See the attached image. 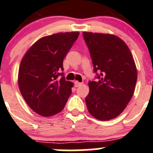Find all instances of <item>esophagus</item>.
<instances>
[{"label":"esophagus","mask_w":153,"mask_h":153,"mask_svg":"<svg viewBox=\"0 0 153 153\" xmlns=\"http://www.w3.org/2000/svg\"><path fill=\"white\" fill-rule=\"evenodd\" d=\"M74 85H75L76 87H78V86H79L80 85H82V83H79L78 81H75V82H74Z\"/></svg>","instance_id":"1"}]
</instances>
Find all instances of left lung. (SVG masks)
<instances>
[{"mask_svg": "<svg viewBox=\"0 0 153 153\" xmlns=\"http://www.w3.org/2000/svg\"><path fill=\"white\" fill-rule=\"evenodd\" d=\"M96 73L86 97L88 111L99 120H113L123 111L134 93L137 70L123 40L113 34L83 32Z\"/></svg>", "mask_w": 153, "mask_h": 153, "instance_id": "obj_1", "label": "left lung"}]
</instances>
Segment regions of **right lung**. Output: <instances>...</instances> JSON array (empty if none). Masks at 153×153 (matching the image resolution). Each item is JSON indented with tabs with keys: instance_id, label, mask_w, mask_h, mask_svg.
<instances>
[{
	"instance_id": "1",
	"label": "right lung",
	"mask_w": 153,
	"mask_h": 153,
	"mask_svg": "<svg viewBox=\"0 0 153 153\" xmlns=\"http://www.w3.org/2000/svg\"><path fill=\"white\" fill-rule=\"evenodd\" d=\"M79 32L46 36L31 46L21 62L18 85L22 97L35 113L51 117L62 111L74 83L65 80L63 60Z\"/></svg>"
}]
</instances>
